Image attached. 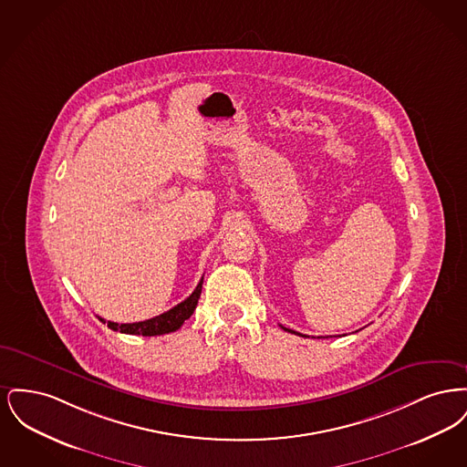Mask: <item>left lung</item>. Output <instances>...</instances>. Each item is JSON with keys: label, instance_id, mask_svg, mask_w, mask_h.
I'll use <instances>...</instances> for the list:
<instances>
[{"label": "left lung", "instance_id": "8db88e82", "mask_svg": "<svg viewBox=\"0 0 467 467\" xmlns=\"http://www.w3.org/2000/svg\"><path fill=\"white\" fill-rule=\"evenodd\" d=\"M284 329H285V331H287V333H294V334H297V336H303V334L296 333V331H292V329H287V327H284ZM305 337H306V336H305Z\"/></svg>", "mask_w": 467, "mask_h": 467}]
</instances>
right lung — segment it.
I'll use <instances>...</instances> for the list:
<instances>
[{
	"label": "right lung",
	"instance_id": "add662e5",
	"mask_svg": "<svg viewBox=\"0 0 467 467\" xmlns=\"http://www.w3.org/2000/svg\"><path fill=\"white\" fill-rule=\"evenodd\" d=\"M201 287L202 280L198 284L194 292L173 306L171 310L164 311L157 315L154 318L143 320V322H134V324H117V322H109V327L113 331H120L124 334H134V336H159V334L175 333L182 327V324L194 313L198 306V299L201 296ZM103 320V318H99ZM105 322V320H103Z\"/></svg>",
	"mask_w": 467,
	"mask_h": 467
}]
</instances>
